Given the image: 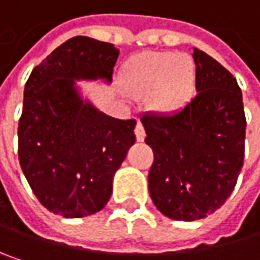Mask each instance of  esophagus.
Returning a JSON list of instances; mask_svg holds the SVG:
<instances>
[{"mask_svg":"<svg viewBox=\"0 0 260 260\" xmlns=\"http://www.w3.org/2000/svg\"><path fill=\"white\" fill-rule=\"evenodd\" d=\"M135 137H137V141H143L144 137H146V132H144V126L138 122L137 126H135Z\"/></svg>","mask_w":260,"mask_h":260,"instance_id":"34e87169","label":"esophagus"}]
</instances>
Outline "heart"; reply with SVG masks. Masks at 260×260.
<instances>
[{
  "instance_id": "b5f03b06",
  "label": "heart",
  "mask_w": 260,
  "mask_h": 260,
  "mask_svg": "<svg viewBox=\"0 0 260 260\" xmlns=\"http://www.w3.org/2000/svg\"><path fill=\"white\" fill-rule=\"evenodd\" d=\"M122 81L132 96H149L147 104L152 111L175 114L194 96L196 64L185 54L141 52L123 64Z\"/></svg>"
}]
</instances>
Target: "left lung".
I'll return each instance as SVG.
<instances>
[{"instance_id": "obj_1", "label": "left lung", "mask_w": 260, "mask_h": 260, "mask_svg": "<svg viewBox=\"0 0 260 260\" xmlns=\"http://www.w3.org/2000/svg\"><path fill=\"white\" fill-rule=\"evenodd\" d=\"M197 94L175 114H144L153 150L149 192L161 214L194 221L215 212L232 194L244 162L245 114L234 75L194 48Z\"/></svg>"}]
</instances>
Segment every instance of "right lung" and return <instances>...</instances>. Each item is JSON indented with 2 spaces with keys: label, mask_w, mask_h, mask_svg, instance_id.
<instances>
[{
  "label": "right lung",
  "mask_w": 260,
  "mask_h": 260,
  "mask_svg": "<svg viewBox=\"0 0 260 260\" xmlns=\"http://www.w3.org/2000/svg\"><path fill=\"white\" fill-rule=\"evenodd\" d=\"M119 49L85 36L54 49L26 81L18 126L19 164L51 212L81 218L111 197L113 178L135 143V120H119L79 96L75 79L111 82Z\"/></svg>",
  "instance_id": "obj_1"
}]
</instances>
